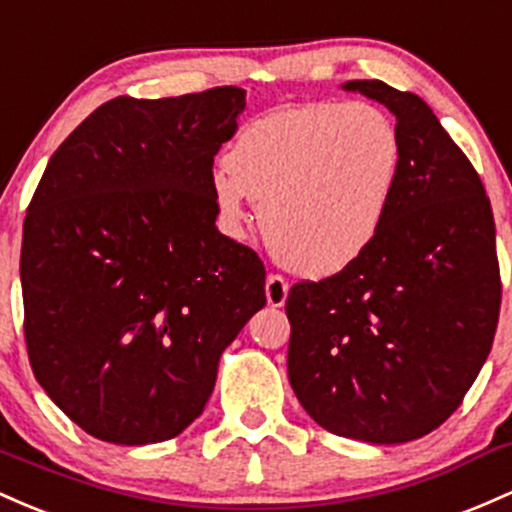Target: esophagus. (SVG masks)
<instances>
[{
	"label": "esophagus",
	"mask_w": 512,
	"mask_h": 512,
	"mask_svg": "<svg viewBox=\"0 0 512 512\" xmlns=\"http://www.w3.org/2000/svg\"><path fill=\"white\" fill-rule=\"evenodd\" d=\"M287 290H290V285H287V280L283 275H275L271 273L266 278V300L271 307H283L285 300H287Z\"/></svg>",
	"instance_id": "1"
}]
</instances>
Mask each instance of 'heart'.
<instances>
[{
	"label": "heart",
	"mask_w": 512,
	"mask_h": 512,
	"mask_svg": "<svg viewBox=\"0 0 512 512\" xmlns=\"http://www.w3.org/2000/svg\"><path fill=\"white\" fill-rule=\"evenodd\" d=\"M399 128L380 106L319 101L244 125L210 174L217 222L241 237L246 198L261 205L275 261L307 278L341 273L382 232L401 179Z\"/></svg>",
	"instance_id": "1"
}]
</instances>
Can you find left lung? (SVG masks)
I'll return each instance as SVG.
<instances>
[{
	"mask_svg": "<svg viewBox=\"0 0 512 512\" xmlns=\"http://www.w3.org/2000/svg\"><path fill=\"white\" fill-rule=\"evenodd\" d=\"M396 116L404 166L370 249L341 273L292 285L287 377L341 438H423L462 404L501 312L496 225L479 174L421 96L353 79Z\"/></svg>",
	"mask_w": 512,
	"mask_h": 512,
	"instance_id": "left-lung-1",
	"label": "left lung"
}]
</instances>
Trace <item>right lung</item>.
<instances>
[{
  "label": "right lung",
  "instance_id": "right-lung-1",
  "mask_svg": "<svg viewBox=\"0 0 512 512\" xmlns=\"http://www.w3.org/2000/svg\"><path fill=\"white\" fill-rule=\"evenodd\" d=\"M239 86L118 96L57 147L21 244L28 360L79 428L113 445L176 438L266 304V268L217 232L210 174Z\"/></svg>",
  "mask_w": 512,
  "mask_h": 512
}]
</instances>
